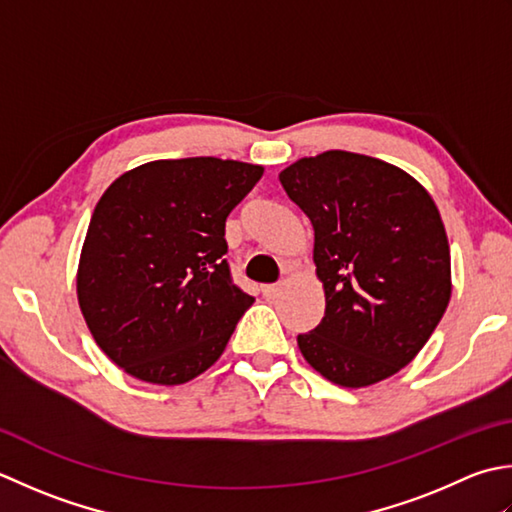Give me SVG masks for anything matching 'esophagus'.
<instances>
[{"instance_id":"esophagus-1","label":"esophagus","mask_w":512,"mask_h":512,"mask_svg":"<svg viewBox=\"0 0 512 512\" xmlns=\"http://www.w3.org/2000/svg\"><path fill=\"white\" fill-rule=\"evenodd\" d=\"M280 294V285L278 283H274V285H263V296L265 298H276Z\"/></svg>"}]
</instances>
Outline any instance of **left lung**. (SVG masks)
Returning a JSON list of instances; mask_svg holds the SVG:
<instances>
[{
  "mask_svg": "<svg viewBox=\"0 0 512 512\" xmlns=\"http://www.w3.org/2000/svg\"><path fill=\"white\" fill-rule=\"evenodd\" d=\"M314 225L325 316L300 333L305 360L358 389L406 367L451 300V252L429 192L395 165L329 150L280 172Z\"/></svg>",
  "mask_w": 512,
  "mask_h": 512,
  "instance_id": "left-lung-1",
  "label": "left lung"
}]
</instances>
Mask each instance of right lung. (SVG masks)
<instances>
[{
	"label": "right lung",
	"mask_w": 512,
	"mask_h": 512,
	"mask_svg": "<svg viewBox=\"0 0 512 512\" xmlns=\"http://www.w3.org/2000/svg\"><path fill=\"white\" fill-rule=\"evenodd\" d=\"M263 176L214 156L152 161L99 198L77 296L101 351L152 384H183L221 358L254 298L234 285L225 221Z\"/></svg>",
	"instance_id": "right-lung-1"
}]
</instances>
